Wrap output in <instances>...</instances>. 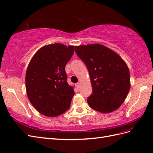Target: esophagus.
I'll use <instances>...</instances> for the list:
<instances>
[{"instance_id":"esophagus-1","label":"esophagus","mask_w":153,"mask_h":153,"mask_svg":"<svg viewBox=\"0 0 153 153\" xmlns=\"http://www.w3.org/2000/svg\"><path fill=\"white\" fill-rule=\"evenodd\" d=\"M76 86L77 87V88H79L80 85H81V83H80L79 82H77V83L76 84Z\"/></svg>"}]
</instances>
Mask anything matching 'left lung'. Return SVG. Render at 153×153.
<instances>
[{"mask_svg":"<svg viewBox=\"0 0 153 153\" xmlns=\"http://www.w3.org/2000/svg\"><path fill=\"white\" fill-rule=\"evenodd\" d=\"M75 52L88 70L92 93L87 99L90 108L101 113L119 108L130 89V74L116 52L95 43L75 47Z\"/></svg>","mask_w":153,"mask_h":153,"instance_id":"left-lung-1","label":"left lung"}]
</instances>
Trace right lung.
<instances>
[{
	"instance_id": "obj_1",
	"label": "right lung",
	"mask_w": 153,
	"mask_h": 153,
	"mask_svg": "<svg viewBox=\"0 0 153 153\" xmlns=\"http://www.w3.org/2000/svg\"><path fill=\"white\" fill-rule=\"evenodd\" d=\"M74 49L61 43L47 45L30 61L25 74L26 91L32 105L43 115L59 116L71 106L74 91L67 81L65 66Z\"/></svg>"
}]
</instances>
